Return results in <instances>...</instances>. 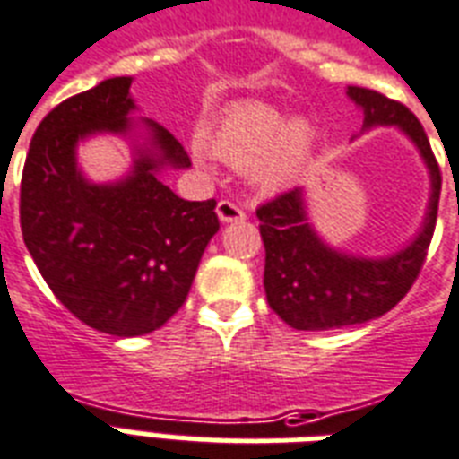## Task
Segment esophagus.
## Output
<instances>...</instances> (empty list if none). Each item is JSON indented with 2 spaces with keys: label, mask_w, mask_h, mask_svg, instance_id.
I'll return each mask as SVG.
<instances>
[{
  "label": "esophagus",
  "mask_w": 459,
  "mask_h": 459,
  "mask_svg": "<svg viewBox=\"0 0 459 459\" xmlns=\"http://www.w3.org/2000/svg\"><path fill=\"white\" fill-rule=\"evenodd\" d=\"M215 211H218V218L222 220V222H237V220L247 218V212L241 211L237 204H232V201H227V198L220 201Z\"/></svg>",
  "instance_id": "34e87169"
}]
</instances>
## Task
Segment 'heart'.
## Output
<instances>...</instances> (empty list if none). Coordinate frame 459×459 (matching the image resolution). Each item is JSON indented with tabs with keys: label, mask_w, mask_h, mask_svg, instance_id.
Here are the masks:
<instances>
[{
	"label": "heart",
	"mask_w": 459,
	"mask_h": 459,
	"mask_svg": "<svg viewBox=\"0 0 459 459\" xmlns=\"http://www.w3.org/2000/svg\"><path fill=\"white\" fill-rule=\"evenodd\" d=\"M212 155L230 165H247L258 158V174L265 184L287 181L311 145L307 122H287L282 109L265 102H244L227 109L208 134Z\"/></svg>",
	"instance_id": "heart-1"
}]
</instances>
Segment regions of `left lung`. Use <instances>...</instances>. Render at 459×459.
<instances>
[{"instance_id":"left-lung-1","label":"left lung","mask_w":459,"mask_h":459,"mask_svg":"<svg viewBox=\"0 0 459 459\" xmlns=\"http://www.w3.org/2000/svg\"><path fill=\"white\" fill-rule=\"evenodd\" d=\"M347 95L361 105L366 126L395 124L417 143L431 169V204L417 239L383 261L351 258L325 247L308 227L301 189H290L258 205L265 297L270 308L297 330H335L388 314L417 282L438 218L440 167L421 122L403 102L378 91L350 85Z\"/></svg>"}]
</instances>
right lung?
Returning <instances> with one entry per match:
<instances>
[{
	"label": "right lung",
	"instance_id": "right-lung-1",
	"mask_svg": "<svg viewBox=\"0 0 459 459\" xmlns=\"http://www.w3.org/2000/svg\"><path fill=\"white\" fill-rule=\"evenodd\" d=\"M131 78L59 102L35 129L21 177V232L55 297L85 325L117 337L162 328L186 301L208 241L215 198L184 201L158 167L191 165L177 138L148 124L152 148L122 184L95 186L76 169L78 138L129 131Z\"/></svg>",
	"mask_w": 459,
	"mask_h": 459
}]
</instances>
